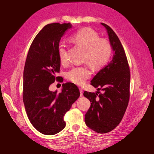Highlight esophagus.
Masks as SVG:
<instances>
[{
    "label": "esophagus",
    "mask_w": 154,
    "mask_h": 154,
    "mask_svg": "<svg viewBox=\"0 0 154 154\" xmlns=\"http://www.w3.org/2000/svg\"><path fill=\"white\" fill-rule=\"evenodd\" d=\"M79 91H80V95H81V97H83V90H82V89H79Z\"/></svg>",
    "instance_id": "1"
}]
</instances>
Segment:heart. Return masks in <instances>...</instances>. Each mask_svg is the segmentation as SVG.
I'll return each mask as SVG.
<instances>
[{
	"label": "heart",
	"instance_id": "b5f03b06",
	"mask_svg": "<svg viewBox=\"0 0 154 154\" xmlns=\"http://www.w3.org/2000/svg\"><path fill=\"white\" fill-rule=\"evenodd\" d=\"M72 43L85 50L84 59L93 68H100L105 64L112 52V47L109 42L100 39L99 35L91 28H86L77 32L70 38ZM59 60L62 64L67 63L66 45L60 43L58 45ZM91 71L87 66L72 68L67 73L69 81L77 85H82L91 77Z\"/></svg>",
	"mask_w": 154,
	"mask_h": 154
}]
</instances>
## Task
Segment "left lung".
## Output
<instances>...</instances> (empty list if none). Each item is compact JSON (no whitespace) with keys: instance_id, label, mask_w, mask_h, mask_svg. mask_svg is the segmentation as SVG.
<instances>
[{"instance_id":"1","label":"left lung","mask_w":154,"mask_h":154,"mask_svg":"<svg viewBox=\"0 0 154 154\" xmlns=\"http://www.w3.org/2000/svg\"><path fill=\"white\" fill-rule=\"evenodd\" d=\"M105 28L113 52L112 57L91 80V85L99 91H85L83 95L90 100L91 106L85 116L86 125L93 131L104 134L112 131L122 120L128 104L130 74L124 48L116 34L109 26Z\"/></svg>"}]
</instances>
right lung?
Returning a JSON list of instances; mask_svg holds the SVG:
<instances>
[{"label":"right lung","mask_w":154,"mask_h":154,"mask_svg":"<svg viewBox=\"0 0 154 154\" xmlns=\"http://www.w3.org/2000/svg\"><path fill=\"white\" fill-rule=\"evenodd\" d=\"M70 23L48 24L39 32L29 49L23 73V102L31 124L38 132L54 135L65 127L63 116L80 96L75 84L62 85L61 92L49 89L58 79L61 62L57 49ZM60 81V79H59Z\"/></svg>","instance_id":"obj_1"}]
</instances>
